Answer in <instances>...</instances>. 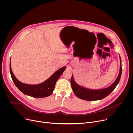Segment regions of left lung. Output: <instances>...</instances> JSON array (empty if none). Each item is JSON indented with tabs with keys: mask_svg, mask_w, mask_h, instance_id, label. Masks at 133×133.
<instances>
[{
	"mask_svg": "<svg viewBox=\"0 0 133 133\" xmlns=\"http://www.w3.org/2000/svg\"><path fill=\"white\" fill-rule=\"evenodd\" d=\"M120 58V69L119 72L115 81L110 86L102 89H91L84 87H82L76 83L74 79L73 75L70 79L71 88L74 93L79 98L85 101H97L103 99L107 97L108 95L114 90L117 84H118L122 75V61Z\"/></svg>",
	"mask_w": 133,
	"mask_h": 133,
	"instance_id": "left-lung-1",
	"label": "left lung"
}]
</instances>
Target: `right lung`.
Returning a JSON list of instances; mask_svg holds the SVG:
<instances>
[{"label": "right lung", "instance_id": "right-lung-1", "mask_svg": "<svg viewBox=\"0 0 133 133\" xmlns=\"http://www.w3.org/2000/svg\"><path fill=\"white\" fill-rule=\"evenodd\" d=\"M66 68V66L61 68L55 72L48 79L41 84L29 85L23 83L18 80L12 71L10 62V75L16 87L23 94L35 98H44L51 95L54 91L56 82L61 77Z\"/></svg>", "mask_w": 133, "mask_h": 133}]
</instances>
